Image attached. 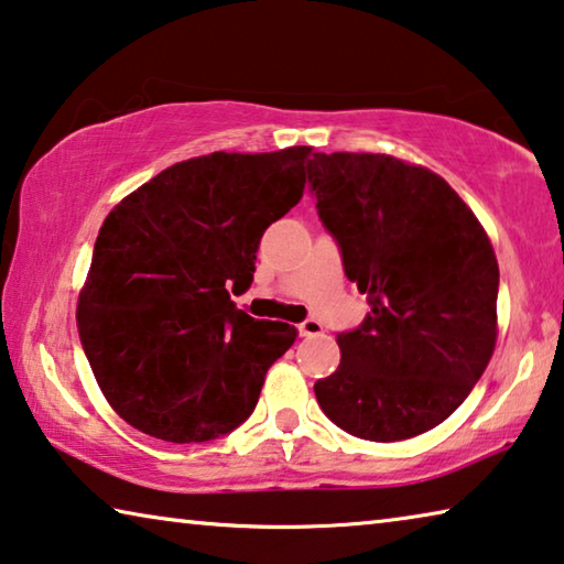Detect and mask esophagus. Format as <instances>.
<instances>
[{"label": "esophagus", "mask_w": 564, "mask_h": 564, "mask_svg": "<svg viewBox=\"0 0 564 564\" xmlns=\"http://www.w3.org/2000/svg\"><path fill=\"white\" fill-rule=\"evenodd\" d=\"M299 334L301 336H318V334H324V326H321L316 318H306L299 324Z\"/></svg>", "instance_id": "34e87169"}]
</instances>
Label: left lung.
Masks as SVG:
<instances>
[{"label": "left lung", "mask_w": 564, "mask_h": 564, "mask_svg": "<svg viewBox=\"0 0 564 564\" xmlns=\"http://www.w3.org/2000/svg\"><path fill=\"white\" fill-rule=\"evenodd\" d=\"M316 210L371 314L338 334L318 406L369 442L424 434L457 409L497 344L495 248L449 183L391 155L316 153Z\"/></svg>", "instance_id": "left-lung-1"}]
</instances>
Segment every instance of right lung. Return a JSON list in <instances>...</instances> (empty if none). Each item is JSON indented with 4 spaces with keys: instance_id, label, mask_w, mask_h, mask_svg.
I'll use <instances>...</instances> for the list:
<instances>
[{
    "instance_id": "right-lung-1",
    "label": "right lung",
    "mask_w": 564,
    "mask_h": 564,
    "mask_svg": "<svg viewBox=\"0 0 564 564\" xmlns=\"http://www.w3.org/2000/svg\"><path fill=\"white\" fill-rule=\"evenodd\" d=\"M316 155V153H314ZM311 148L183 160L105 218L77 330L105 399L155 440L191 444L253 414L296 328L230 301L253 283L265 228L301 200Z\"/></svg>"
}]
</instances>
